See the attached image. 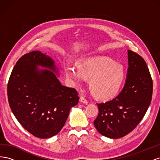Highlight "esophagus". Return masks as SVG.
Listing matches in <instances>:
<instances>
[{"label":"esophagus","instance_id":"1","mask_svg":"<svg viewBox=\"0 0 160 160\" xmlns=\"http://www.w3.org/2000/svg\"><path fill=\"white\" fill-rule=\"evenodd\" d=\"M80 101H81V102H83V103H86V104L88 103V99H86L85 96L84 95H81L80 96Z\"/></svg>","mask_w":160,"mask_h":160}]
</instances>
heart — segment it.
<instances>
[{
	"mask_svg": "<svg viewBox=\"0 0 160 160\" xmlns=\"http://www.w3.org/2000/svg\"><path fill=\"white\" fill-rule=\"evenodd\" d=\"M67 76L75 82L84 77L90 78L89 86L95 95L101 99L112 98L120 89L125 77L123 66L108 57H94L81 62L79 69L70 65L65 66Z\"/></svg>",
	"mask_w": 160,
	"mask_h": 160,
	"instance_id": "1",
	"label": "heart"
}]
</instances>
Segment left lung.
I'll return each instance as SVG.
<instances>
[{
  "mask_svg": "<svg viewBox=\"0 0 160 160\" xmlns=\"http://www.w3.org/2000/svg\"><path fill=\"white\" fill-rule=\"evenodd\" d=\"M127 80L112 100L97 103L99 108L94 125L98 132L112 139L125 136L141 122L151 103L153 81L146 61L128 50Z\"/></svg>",
  "mask_w": 160,
  "mask_h": 160,
  "instance_id": "1",
  "label": "left lung"
}]
</instances>
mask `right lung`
<instances>
[{"label": "right lung", "mask_w": 160, "mask_h": 160, "mask_svg": "<svg viewBox=\"0 0 160 160\" xmlns=\"http://www.w3.org/2000/svg\"><path fill=\"white\" fill-rule=\"evenodd\" d=\"M37 65L57 71L51 58L40 51L22 55L9 78L8 99L22 126L34 136L47 139L60 132L79 97L75 88L62 85L52 71H40Z\"/></svg>", "instance_id": "right-lung-1"}]
</instances>
